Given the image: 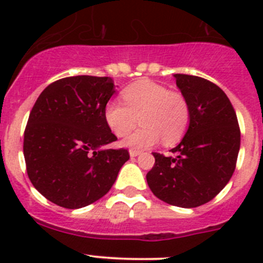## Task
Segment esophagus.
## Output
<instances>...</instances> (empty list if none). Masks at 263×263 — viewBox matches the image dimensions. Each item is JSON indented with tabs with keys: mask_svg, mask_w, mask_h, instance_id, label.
<instances>
[{
	"mask_svg": "<svg viewBox=\"0 0 263 263\" xmlns=\"http://www.w3.org/2000/svg\"><path fill=\"white\" fill-rule=\"evenodd\" d=\"M140 154H141V151L140 150H135V148H131V150H129V155H131V158H135V156L140 155Z\"/></svg>",
	"mask_w": 263,
	"mask_h": 263,
	"instance_id": "34e87169",
	"label": "esophagus"
}]
</instances>
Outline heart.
I'll use <instances>...</instances> for the list:
<instances>
[{"label": "heart", "mask_w": 263, "mask_h": 263, "mask_svg": "<svg viewBox=\"0 0 263 263\" xmlns=\"http://www.w3.org/2000/svg\"><path fill=\"white\" fill-rule=\"evenodd\" d=\"M123 103L110 100L104 109V117L113 134L118 137L129 135L124 145L134 148L153 146L163 140L173 145L182 139L190 124L191 110L182 92L169 90L165 85L142 80L129 85L122 91Z\"/></svg>", "instance_id": "obj_1"}]
</instances>
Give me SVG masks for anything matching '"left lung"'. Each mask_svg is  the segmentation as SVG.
Here are the masks:
<instances>
[{"label":"left lung","instance_id":"left-lung-1","mask_svg":"<svg viewBox=\"0 0 263 263\" xmlns=\"http://www.w3.org/2000/svg\"><path fill=\"white\" fill-rule=\"evenodd\" d=\"M177 86L190 104V126L172 156L153 153L146 174L151 192L179 208L211 201L230 181L240 147V129L229 98L214 82L176 73Z\"/></svg>","mask_w":263,"mask_h":263}]
</instances>
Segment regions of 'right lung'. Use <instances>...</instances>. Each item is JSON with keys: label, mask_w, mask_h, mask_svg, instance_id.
<instances>
[{"label": "right lung", "mask_w": 263, "mask_h": 263, "mask_svg": "<svg viewBox=\"0 0 263 263\" xmlns=\"http://www.w3.org/2000/svg\"><path fill=\"white\" fill-rule=\"evenodd\" d=\"M116 92L110 78L71 76L48 85L24 132L30 182L47 200L80 209L107 195L129 159L126 148H104L117 137L104 117Z\"/></svg>", "instance_id": "add662e5"}]
</instances>
